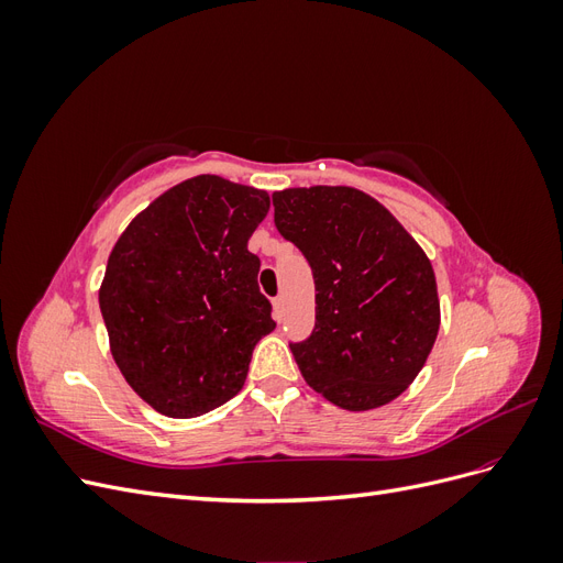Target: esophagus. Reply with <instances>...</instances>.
<instances>
[{"label": "esophagus", "instance_id": "obj_1", "mask_svg": "<svg viewBox=\"0 0 563 563\" xmlns=\"http://www.w3.org/2000/svg\"><path fill=\"white\" fill-rule=\"evenodd\" d=\"M272 317H275L277 321L284 319V300H282V296H277L275 300H272Z\"/></svg>", "mask_w": 563, "mask_h": 563}]
</instances>
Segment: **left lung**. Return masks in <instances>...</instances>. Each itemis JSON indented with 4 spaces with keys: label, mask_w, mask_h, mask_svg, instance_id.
I'll use <instances>...</instances> for the list:
<instances>
[{
    "label": "left lung",
    "mask_w": 563,
    "mask_h": 563,
    "mask_svg": "<svg viewBox=\"0 0 563 563\" xmlns=\"http://www.w3.org/2000/svg\"><path fill=\"white\" fill-rule=\"evenodd\" d=\"M272 203L279 234L314 277V331L291 343L305 383L345 411L397 399L439 333L430 258L380 201L354 187H288Z\"/></svg>",
    "instance_id": "8db88e82"
}]
</instances>
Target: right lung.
<instances>
[{
    "label": "right lung",
    "mask_w": 563,
    "mask_h": 563,
    "mask_svg": "<svg viewBox=\"0 0 563 563\" xmlns=\"http://www.w3.org/2000/svg\"><path fill=\"white\" fill-rule=\"evenodd\" d=\"M265 190L220 176L183 180L119 236L98 302L135 395L168 418H197L244 387L255 343L277 323L249 240Z\"/></svg>",
    "instance_id": "obj_1"
}]
</instances>
